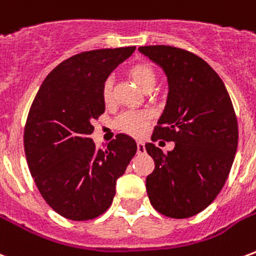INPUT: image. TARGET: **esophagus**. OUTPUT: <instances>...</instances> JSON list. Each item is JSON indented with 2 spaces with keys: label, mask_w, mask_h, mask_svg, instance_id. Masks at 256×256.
<instances>
[{
  "label": "esophagus",
  "mask_w": 256,
  "mask_h": 256,
  "mask_svg": "<svg viewBox=\"0 0 256 256\" xmlns=\"http://www.w3.org/2000/svg\"><path fill=\"white\" fill-rule=\"evenodd\" d=\"M136 152H138V154L145 153V145H144V142H136Z\"/></svg>",
  "instance_id": "1"
}]
</instances>
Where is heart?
Listing matches in <instances>:
<instances>
[{"label":"heart","instance_id":"obj_1","mask_svg":"<svg viewBox=\"0 0 256 256\" xmlns=\"http://www.w3.org/2000/svg\"><path fill=\"white\" fill-rule=\"evenodd\" d=\"M130 75L144 91L153 90L157 83V75L153 68L145 64H138L130 70ZM102 99L106 104L112 102V78L108 76L102 84ZM152 120V112L148 110H126L115 120L114 126L120 132L134 136H141L146 132Z\"/></svg>","mask_w":256,"mask_h":256}]
</instances>
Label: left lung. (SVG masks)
<instances>
[{
  "instance_id": "obj_1",
  "label": "left lung",
  "mask_w": 256,
  "mask_h": 256,
  "mask_svg": "<svg viewBox=\"0 0 256 256\" xmlns=\"http://www.w3.org/2000/svg\"><path fill=\"white\" fill-rule=\"evenodd\" d=\"M138 50L162 68L169 86L152 141L174 142L168 153L145 145L156 165L146 192L160 214L190 218L214 202L230 174L239 138L235 110L220 76L198 54L169 46Z\"/></svg>"
}]
</instances>
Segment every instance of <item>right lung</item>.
I'll list each match as a JSON object with an SVG mask.
<instances>
[{"label": "right lung", "instance_id": "add662e5", "mask_svg": "<svg viewBox=\"0 0 256 256\" xmlns=\"http://www.w3.org/2000/svg\"><path fill=\"white\" fill-rule=\"evenodd\" d=\"M136 46L82 52L48 74L37 91L24 130L29 170L46 204L70 220L106 212L116 180L136 152L132 136L118 134L106 149L90 138L104 112L102 84Z\"/></svg>", "mask_w": 256, "mask_h": 256}]
</instances>
